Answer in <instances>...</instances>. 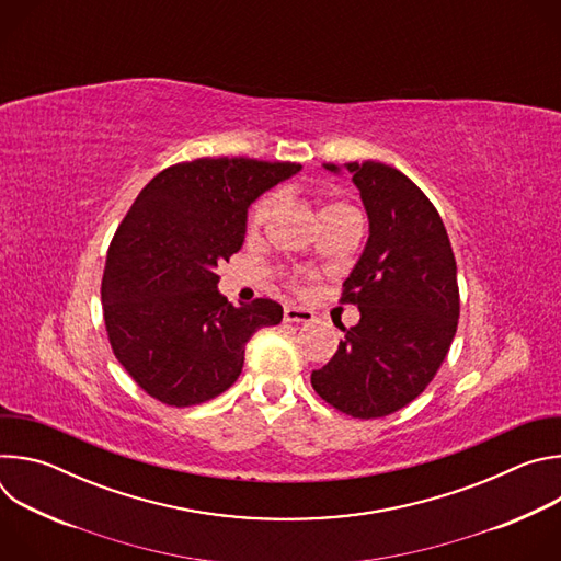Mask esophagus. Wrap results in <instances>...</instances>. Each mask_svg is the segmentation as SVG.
I'll use <instances>...</instances> for the list:
<instances>
[{
    "mask_svg": "<svg viewBox=\"0 0 561 561\" xmlns=\"http://www.w3.org/2000/svg\"><path fill=\"white\" fill-rule=\"evenodd\" d=\"M312 312L301 306H286L284 308V319L286 322H312Z\"/></svg>",
    "mask_w": 561,
    "mask_h": 561,
    "instance_id": "esophagus-1",
    "label": "esophagus"
}]
</instances>
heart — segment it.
<instances>
[{
    "label": "heart",
    "instance_id": "b5f03b06",
    "mask_svg": "<svg viewBox=\"0 0 561 561\" xmlns=\"http://www.w3.org/2000/svg\"><path fill=\"white\" fill-rule=\"evenodd\" d=\"M271 206H273L271 199H262V202H257V204L253 206L251 219H249L251 228H257V226H262V224L266 221V217H268V213H271ZM333 213H355V210H353L351 206H346V204L333 202V204H327L319 215H333Z\"/></svg>",
    "mask_w": 561,
    "mask_h": 561
}]
</instances>
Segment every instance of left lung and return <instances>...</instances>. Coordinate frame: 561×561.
<instances>
[{"label":"left lung","instance_id":"8db88e82","mask_svg":"<svg viewBox=\"0 0 561 561\" xmlns=\"http://www.w3.org/2000/svg\"><path fill=\"white\" fill-rule=\"evenodd\" d=\"M324 169L348 171L368 242L342 293L359 322L340 327L346 340L310 383L351 417H383L411 404L446 359L459 319L457 264L439 213L404 173L373 159Z\"/></svg>","mask_w":561,"mask_h":561}]
</instances>
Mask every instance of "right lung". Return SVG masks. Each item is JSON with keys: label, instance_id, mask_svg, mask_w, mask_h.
Listing matches in <instances>:
<instances>
[{"label": "right lung", "instance_id": "right-lung-1", "mask_svg": "<svg viewBox=\"0 0 561 561\" xmlns=\"http://www.w3.org/2000/svg\"><path fill=\"white\" fill-rule=\"evenodd\" d=\"M301 164L204 157L152 178L119 224L102 279L115 357L154 399L195 407L228 390L247 342L282 322L273 299L232 306L219 262L244 247L251 204Z\"/></svg>", "mask_w": 561, "mask_h": 561}]
</instances>
